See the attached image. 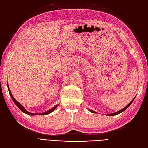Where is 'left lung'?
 <instances>
[{"label": "left lung", "mask_w": 148, "mask_h": 148, "mask_svg": "<svg viewBox=\"0 0 148 148\" xmlns=\"http://www.w3.org/2000/svg\"><path fill=\"white\" fill-rule=\"evenodd\" d=\"M135 98H134V99H133V100L130 102L129 103V104L126 106V107H124V108L123 109H121L120 110H119V111H118V112H115V113H113V114H109L108 115H117V114H120V113H121V112H123L124 110H126L127 108H128V107L130 106L131 105V104H132V103L133 102V101H134V99H135ZM91 112H92V113H96V112H95V111H93V110H90Z\"/></svg>", "instance_id": "8db88e82"}]
</instances>
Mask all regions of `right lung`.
<instances>
[{
  "label": "right lung",
  "mask_w": 148,
  "mask_h": 148,
  "mask_svg": "<svg viewBox=\"0 0 148 148\" xmlns=\"http://www.w3.org/2000/svg\"><path fill=\"white\" fill-rule=\"evenodd\" d=\"M8 91H9V94H10V96H11V97H12V99L13 101L14 102L15 104H16V106L18 107V108H19L22 112H24V113H25V114H28V115H47V114H50L51 112H53V110H54L57 108V106H54L53 107H52V108L51 109L49 110L48 111L46 112H44V113H41V114L31 113V112H28V111H27L26 110H25V109L24 108V107H23V106H21V104H20V103H19L16 100H15V98L13 97V96L12 95L11 91H10V89H9V87H8Z\"/></svg>",
  "instance_id": "right-lung-1"
}]
</instances>
